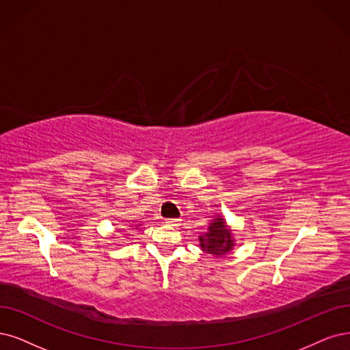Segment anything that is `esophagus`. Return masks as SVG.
I'll use <instances>...</instances> for the list:
<instances>
[{
  "mask_svg": "<svg viewBox=\"0 0 350 350\" xmlns=\"http://www.w3.org/2000/svg\"><path fill=\"white\" fill-rule=\"evenodd\" d=\"M165 224L168 226H177L180 225V219H165Z\"/></svg>",
  "mask_w": 350,
  "mask_h": 350,
  "instance_id": "esophagus-1",
  "label": "esophagus"
}]
</instances>
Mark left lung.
<instances>
[{
    "label": "left lung",
    "mask_w": 350,
    "mask_h": 350,
    "mask_svg": "<svg viewBox=\"0 0 350 350\" xmlns=\"http://www.w3.org/2000/svg\"><path fill=\"white\" fill-rule=\"evenodd\" d=\"M199 242L202 251L213 256H222L235 247L232 230L221 216L213 219L208 230L199 237Z\"/></svg>",
    "instance_id": "obj_1"
}]
</instances>
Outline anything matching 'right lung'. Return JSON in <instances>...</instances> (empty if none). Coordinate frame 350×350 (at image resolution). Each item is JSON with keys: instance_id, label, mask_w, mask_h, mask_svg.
Wrapping results in <instances>:
<instances>
[{"instance_id": "obj_1", "label": "right lung", "mask_w": 350, "mask_h": 350, "mask_svg": "<svg viewBox=\"0 0 350 350\" xmlns=\"http://www.w3.org/2000/svg\"><path fill=\"white\" fill-rule=\"evenodd\" d=\"M137 226H138V225H135V228H133V229H137Z\"/></svg>"}]
</instances>
